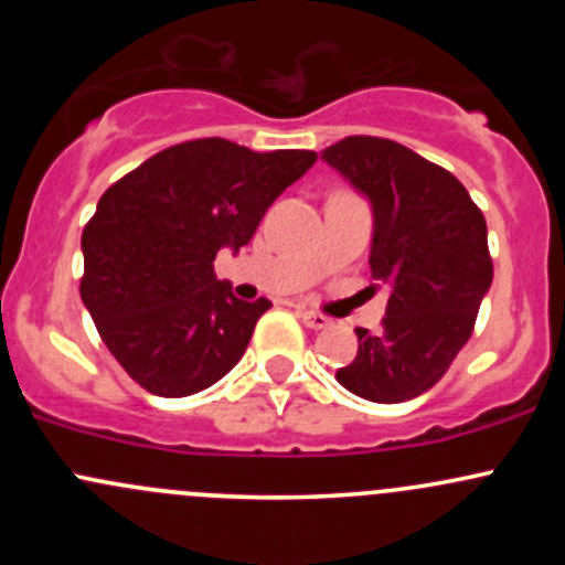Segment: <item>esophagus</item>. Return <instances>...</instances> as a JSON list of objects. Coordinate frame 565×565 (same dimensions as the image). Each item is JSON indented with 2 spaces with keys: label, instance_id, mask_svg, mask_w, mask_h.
I'll use <instances>...</instances> for the list:
<instances>
[{
  "label": "esophagus",
  "instance_id": "1",
  "mask_svg": "<svg viewBox=\"0 0 565 565\" xmlns=\"http://www.w3.org/2000/svg\"><path fill=\"white\" fill-rule=\"evenodd\" d=\"M298 315H300V319H303V324H309V328H315V330H322V328H328V324H330V319L324 315H319V311L300 309Z\"/></svg>",
  "mask_w": 565,
  "mask_h": 565
}]
</instances>
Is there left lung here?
Listing matches in <instances>:
<instances>
[{"label": "left lung", "instance_id": "obj_1", "mask_svg": "<svg viewBox=\"0 0 565 565\" xmlns=\"http://www.w3.org/2000/svg\"><path fill=\"white\" fill-rule=\"evenodd\" d=\"M322 161L372 204V276L388 284L383 330L358 328V355L335 380L355 396H420L467 344L492 287L487 221L461 182L409 147L347 136Z\"/></svg>", "mask_w": 565, "mask_h": 565}]
</instances>
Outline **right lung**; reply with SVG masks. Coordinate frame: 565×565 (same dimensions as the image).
I'll return each mask as SVG.
<instances>
[{
    "label": "right lung",
    "instance_id": "add662e5",
    "mask_svg": "<svg viewBox=\"0 0 565 565\" xmlns=\"http://www.w3.org/2000/svg\"><path fill=\"white\" fill-rule=\"evenodd\" d=\"M317 161L196 139L114 182L84 226L82 300L119 366L156 396L218 383L246 352L270 300L235 298L215 254H237L262 215Z\"/></svg>",
    "mask_w": 565,
    "mask_h": 565
}]
</instances>
